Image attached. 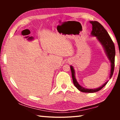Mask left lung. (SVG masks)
I'll list each match as a JSON object with an SVG mask.
<instances>
[{"instance_id":"8db88e82","label":"left lung","mask_w":120,"mask_h":120,"mask_svg":"<svg viewBox=\"0 0 120 120\" xmlns=\"http://www.w3.org/2000/svg\"><path fill=\"white\" fill-rule=\"evenodd\" d=\"M92 25V31L91 34L92 36H96L101 43L104 47L106 55L109 59L111 62V69L109 78H111L113 76L114 69V62H115V46L112 40L111 39L110 36L107 33L106 30L104 27L97 21H90L89 22ZM70 69L71 71V74L72 77V80L75 87L82 92L85 93H95L100 90L104 87L108 82H106L104 85L98 88L95 89H87L85 88L78 84L77 82L75 76V70L73 67L70 66Z\"/></svg>"}]
</instances>
